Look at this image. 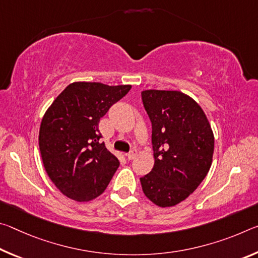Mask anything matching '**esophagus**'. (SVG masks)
<instances>
[{
	"mask_svg": "<svg viewBox=\"0 0 258 258\" xmlns=\"http://www.w3.org/2000/svg\"><path fill=\"white\" fill-rule=\"evenodd\" d=\"M135 156H137V150H132V151H130L128 154H126V157H127L128 160L134 159Z\"/></svg>",
	"mask_w": 258,
	"mask_h": 258,
	"instance_id": "obj_1",
	"label": "esophagus"
}]
</instances>
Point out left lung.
Instances as JSON below:
<instances>
[{"instance_id":"8db88e82","label":"left lung","mask_w":258,"mask_h":258,"mask_svg":"<svg viewBox=\"0 0 258 258\" xmlns=\"http://www.w3.org/2000/svg\"><path fill=\"white\" fill-rule=\"evenodd\" d=\"M149 116L155 165L140 178L143 194L159 207L175 206L197 189L211 168L214 134L199 104L178 91L141 93Z\"/></svg>"}]
</instances>
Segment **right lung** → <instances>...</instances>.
<instances>
[{"label": "right lung", "instance_id": "add662e5", "mask_svg": "<svg viewBox=\"0 0 258 258\" xmlns=\"http://www.w3.org/2000/svg\"><path fill=\"white\" fill-rule=\"evenodd\" d=\"M131 85L69 84L43 117L38 146L43 165L54 185L68 198L89 202L106 190L119 166L107 150L99 121Z\"/></svg>", "mask_w": 258, "mask_h": 258}]
</instances>
